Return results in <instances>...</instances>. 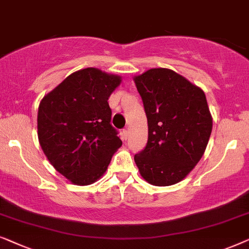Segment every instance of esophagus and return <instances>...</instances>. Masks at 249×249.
<instances>
[{
    "mask_svg": "<svg viewBox=\"0 0 249 249\" xmlns=\"http://www.w3.org/2000/svg\"><path fill=\"white\" fill-rule=\"evenodd\" d=\"M128 136H129L128 129H127V128H124V129H123V138H124V140H127Z\"/></svg>",
    "mask_w": 249,
    "mask_h": 249,
    "instance_id": "34e87169",
    "label": "esophagus"
}]
</instances>
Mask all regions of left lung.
I'll return each mask as SVG.
<instances>
[{"mask_svg":"<svg viewBox=\"0 0 249 249\" xmlns=\"http://www.w3.org/2000/svg\"><path fill=\"white\" fill-rule=\"evenodd\" d=\"M148 118V142L134 160L155 186L183 180L204 153L212 132L205 93L168 69H151L134 78Z\"/></svg>","mask_w":249,"mask_h":249,"instance_id":"obj_1","label":"left lung"}]
</instances>
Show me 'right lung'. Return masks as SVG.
<instances>
[{"instance_id":"obj_1","label":"right lung","mask_w":249,"mask_h":249,"mask_svg":"<svg viewBox=\"0 0 249 249\" xmlns=\"http://www.w3.org/2000/svg\"><path fill=\"white\" fill-rule=\"evenodd\" d=\"M121 81V76L98 69H83L40 101V146L55 169L72 183L90 185L99 179L122 145L108 105Z\"/></svg>"}]
</instances>
